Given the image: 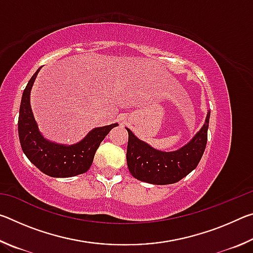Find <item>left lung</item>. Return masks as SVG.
I'll use <instances>...</instances> for the list:
<instances>
[{"label": "left lung", "instance_id": "left-lung-1", "mask_svg": "<svg viewBox=\"0 0 253 253\" xmlns=\"http://www.w3.org/2000/svg\"><path fill=\"white\" fill-rule=\"evenodd\" d=\"M210 114L211 111L208 110L203 126L190 142L172 152H163L152 147L126 128L128 131L126 160L130 174L139 181L155 185L181 181L196 169L205 151Z\"/></svg>", "mask_w": 253, "mask_h": 253}]
</instances>
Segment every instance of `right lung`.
<instances>
[{
  "mask_svg": "<svg viewBox=\"0 0 253 253\" xmlns=\"http://www.w3.org/2000/svg\"><path fill=\"white\" fill-rule=\"evenodd\" d=\"M40 69L30 79L21 99L18 127L22 151L33 165L51 177H71L85 173L90 169L100 143L118 124L93 128L84 138L72 145L46 139L39 130L30 104V95Z\"/></svg>",
  "mask_w": 253,
  "mask_h": 253,
  "instance_id": "1",
  "label": "right lung"
}]
</instances>
